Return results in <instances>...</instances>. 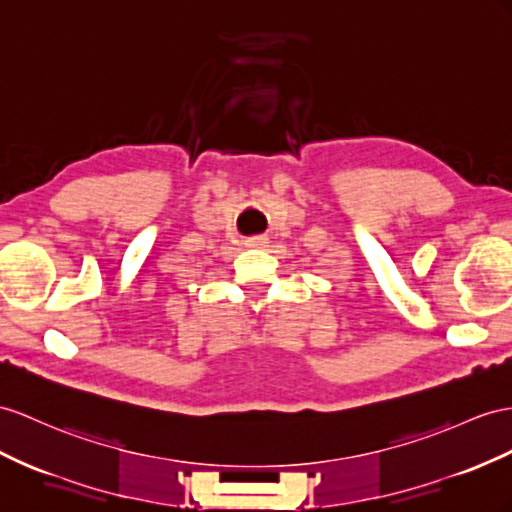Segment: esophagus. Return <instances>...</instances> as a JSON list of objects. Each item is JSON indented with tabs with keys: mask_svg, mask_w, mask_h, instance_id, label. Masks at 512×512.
<instances>
[{
	"mask_svg": "<svg viewBox=\"0 0 512 512\" xmlns=\"http://www.w3.org/2000/svg\"><path fill=\"white\" fill-rule=\"evenodd\" d=\"M266 244H268V238H264V235H255V238L246 240L248 248H264Z\"/></svg>",
	"mask_w": 512,
	"mask_h": 512,
	"instance_id": "1",
	"label": "esophagus"
}]
</instances>
